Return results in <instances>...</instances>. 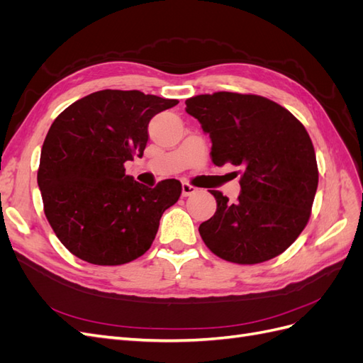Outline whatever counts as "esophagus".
<instances>
[{
  "label": "esophagus",
  "instance_id": "34e87169",
  "mask_svg": "<svg viewBox=\"0 0 363 363\" xmlns=\"http://www.w3.org/2000/svg\"><path fill=\"white\" fill-rule=\"evenodd\" d=\"M196 191H199V189H196L195 188V186H192V184H189V183H183L182 184V194H183V196H189V195H194Z\"/></svg>",
  "mask_w": 363,
  "mask_h": 363
}]
</instances>
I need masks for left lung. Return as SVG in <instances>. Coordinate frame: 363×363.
Wrapping results in <instances>:
<instances>
[{"label": "left lung", "instance_id": "left-lung-1", "mask_svg": "<svg viewBox=\"0 0 363 363\" xmlns=\"http://www.w3.org/2000/svg\"><path fill=\"white\" fill-rule=\"evenodd\" d=\"M186 112L212 140L216 167L240 168V194L219 191L215 215L200 225L207 248L224 260L255 265L289 248L307 225L318 188L316 156L304 125L265 96L196 95Z\"/></svg>", "mask_w": 363, "mask_h": 363}]
</instances>
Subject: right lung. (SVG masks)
Masks as SVG:
<instances>
[{"label": "right lung", "mask_w": 363, "mask_h": 363, "mask_svg": "<svg viewBox=\"0 0 363 363\" xmlns=\"http://www.w3.org/2000/svg\"><path fill=\"white\" fill-rule=\"evenodd\" d=\"M140 91L104 89L72 103L43 140L38 184L43 212L60 242L94 265H123L140 257L159 221L177 203L182 183L148 188L125 174L142 157L151 118L174 107Z\"/></svg>", "instance_id": "right-lung-1"}]
</instances>
